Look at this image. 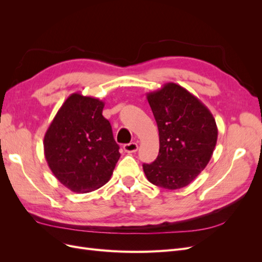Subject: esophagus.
Wrapping results in <instances>:
<instances>
[{"mask_svg":"<svg viewBox=\"0 0 262 262\" xmlns=\"http://www.w3.org/2000/svg\"><path fill=\"white\" fill-rule=\"evenodd\" d=\"M138 143H136V142H131V143H128V144H124L123 145V149L125 150L126 153H134L137 152L138 150Z\"/></svg>","mask_w":262,"mask_h":262,"instance_id":"esophagus-1","label":"esophagus"}]
</instances>
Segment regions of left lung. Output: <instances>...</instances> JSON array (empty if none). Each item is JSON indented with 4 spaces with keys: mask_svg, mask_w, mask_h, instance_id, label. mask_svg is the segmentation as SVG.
Returning a JSON list of instances; mask_svg holds the SVG:
<instances>
[{
    "mask_svg": "<svg viewBox=\"0 0 262 262\" xmlns=\"http://www.w3.org/2000/svg\"><path fill=\"white\" fill-rule=\"evenodd\" d=\"M160 133V152L143 164L147 180L175 190L188 186L210 162L217 141L215 119L200 99L175 83L147 94Z\"/></svg>",
    "mask_w": 262,
    "mask_h": 262,
    "instance_id": "8db88e82",
    "label": "left lung"
}]
</instances>
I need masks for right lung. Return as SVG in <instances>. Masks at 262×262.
Masks as SVG:
<instances>
[{
	"mask_svg": "<svg viewBox=\"0 0 262 262\" xmlns=\"http://www.w3.org/2000/svg\"><path fill=\"white\" fill-rule=\"evenodd\" d=\"M104 101L74 93L53 118L43 139L49 168L76 193L93 191L109 181L120 157Z\"/></svg>",
	"mask_w": 262,
	"mask_h": 262,
	"instance_id": "add662e5",
	"label": "right lung"
}]
</instances>
